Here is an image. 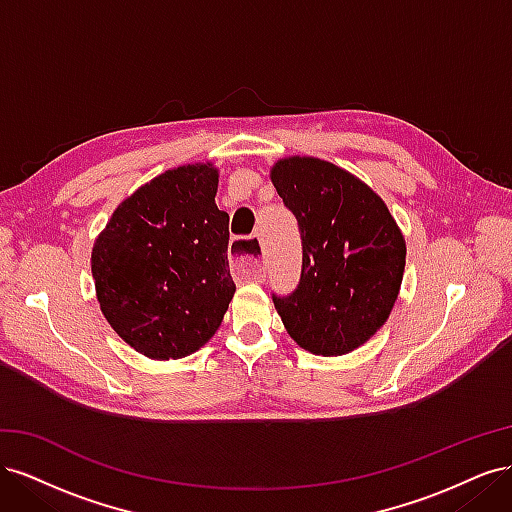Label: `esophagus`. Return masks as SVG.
Masks as SVG:
<instances>
[{"label":"esophagus","instance_id":"34e87169","mask_svg":"<svg viewBox=\"0 0 512 512\" xmlns=\"http://www.w3.org/2000/svg\"><path fill=\"white\" fill-rule=\"evenodd\" d=\"M254 241V237L250 239H235L230 245V267L232 273H235L237 280H247V282H260L265 280V265L256 254H245L243 245ZM258 243V241H256Z\"/></svg>","mask_w":512,"mask_h":512}]
</instances>
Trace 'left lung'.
<instances>
[{"instance_id":"8db88e82","label":"left lung","mask_w":512,"mask_h":512,"mask_svg":"<svg viewBox=\"0 0 512 512\" xmlns=\"http://www.w3.org/2000/svg\"><path fill=\"white\" fill-rule=\"evenodd\" d=\"M271 181L299 224L303 262L277 314L301 348L339 356L365 344L389 318L406 267V241L382 198L316 158L280 160Z\"/></svg>"}]
</instances>
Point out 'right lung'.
<instances>
[{
  "label": "right lung",
  "mask_w": 512,
  "mask_h": 512,
  "mask_svg": "<svg viewBox=\"0 0 512 512\" xmlns=\"http://www.w3.org/2000/svg\"><path fill=\"white\" fill-rule=\"evenodd\" d=\"M218 170H166L123 200L91 252L108 324L149 359H181L218 331L235 282Z\"/></svg>",
  "instance_id": "obj_1"
}]
</instances>
